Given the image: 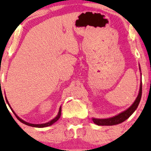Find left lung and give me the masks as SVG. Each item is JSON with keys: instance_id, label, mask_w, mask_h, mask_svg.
Instances as JSON below:
<instances>
[{"instance_id": "8db88e82", "label": "left lung", "mask_w": 151, "mask_h": 151, "mask_svg": "<svg viewBox=\"0 0 151 151\" xmlns=\"http://www.w3.org/2000/svg\"><path fill=\"white\" fill-rule=\"evenodd\" d=\"M140 71H141V68H140ZM142 96V81H141V84H140V89L139 92H138V96H137L135 101L133 102V104L127 109L124 111L121 112V113L119 114L118 115L115 116L108 118V119H96V118H92L93 122L95 124L98 126H114L117 125V124H121V123L124 122L126 119L132 115L133 112L136 110L137 107H138V104H139L140 101H141Z\"/></svg>"}]
</instances>
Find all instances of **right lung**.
Listing matches in <instances>:
<instances>
[{"label":"right lung","instance_id":"right-lung-1","mask_svg":"<svg viewBox=\"0 0 151 151\" xmlns=\"http://www.w3.org/2000/svg\"><path fill=\"white\" fill-rule=\"evenodd\" d=\"M6 99L7 103H8V106H9V107L10 108V109H11L12 111H13V113H14V114L15 115V116L17 117V119H18V120L20 121V122H22V124H25V125H27V126H32V127H36V128H44V127H47V126H50L52 125V124H54V123L56 122V121H58L59 119H60V116H61V111H62L61 109H62V107L60 106V109H59V112H58V115H57V116H56V117H55V119H53L52 120H51V121H48V122H47V123H45V124H30V123L26 122V121H25L24 120H22V119H20V117H18V116H17V114H15V112H14V111H13V109H12L11 106H10V105L9 104V103H8V100H7L6 96Z\"/></svg>","mask_w":151,"mask_h":151}]
</instances>
